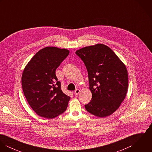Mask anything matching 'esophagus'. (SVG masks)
<instances>
[{"mask_svg":"<svg viewBox=\"0 0 152 152\" xmlns=\"http://www.w3.org/2000/svg\"><path fill=\"white\" fill-rule=\"evenodd\" d=\"M80 89H76L75 91H74V95H75V96H77V95H78V94L80 93Z\"/></svg>","mask_w":152,"mask_h":152,"instance_id":"esophagus-1","label":"esophagus"}]
</instances>
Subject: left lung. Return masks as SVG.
Wrapping results in <instances>:
<instances>
[{"label":"left lung","instance_id":"obj_1","mask_svg":"<svg viewBox=\"0 0 152 152\" xmlns=\"http://www.w3.org/2000/svg\"><path fill=\"white\" fill-rule=\"evenodd\" d=\"M75 54L87 68L92 93V99L85 108L97 117L110 115L120 107L127 93L126 66L109 47L102 44L82 48Z\"/></svg>","mask_w":152,"mask_h":152}]
</instances>
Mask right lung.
<instances>
[{
    "label": "right lung",
    "mask_w": 152,
    "mask_h": 152,
    "mask_svg": "<svg viewBox=\"0 0 152 152\" xmlns=\"http://www.w3.org/2000/svg\"><path fill=\"white\" fill-rule=\"evenodd\" d=\"M69 50L47 47L39 51L24 68L22 77L24 95L40 116L53 119L66 109L70 97L61 90L56 70Z\"/></svg>",
    "instance_id": "obj_1"
}]
</instances>
